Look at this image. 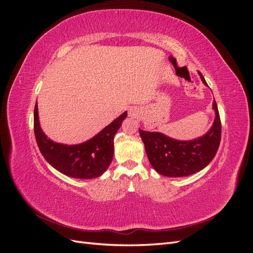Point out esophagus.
<instances>
[{
    "label": "esophagus",
    "mask_w": 253,
    "mask_h": 253,
    "mask_svg": "<svg viewBox=\"0 0 253 253\" xmlns=\"http://www.w3.org/2000/svg\"><path fill=\"white\" fill-rule=\"evenodd\" d=\"M137 114H138V112H137L136 110H131V111H129V115H131V116L136 117Z\"/></svg>",
    "instance_id": "esophagus-1"
}]
</instances>
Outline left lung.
<instances>
[{
  "label": "left lung",
  "instance_id": "1",
  "mask_svg": "<svg viewBox=\"0 0 253 253\" xmlns=\"http://www.w3.org/2000/svg\"><path fill=\"white\" fill-rule=\"evenodd\" d=\"M200 74L204 84H207ZM215 112L212 127L197 139L181 141L170 138L162 133L148 132L139 128L145 153L155 171L169 177H181L203 170L215 156L220 142L221 124L217 104L213 100Z\"/></svg>",
  "mask_w": 253,
  "mask_h": 253
}]
</instances>
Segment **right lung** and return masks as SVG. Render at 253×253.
<instances>
[{"instance_id":"add662e5","label":"right lung","mask_w":253,"mask_h":253,"mask_svg":"<svg viewBox=\"0 0 253 253\" xmlns=\"http://www.w3.org/2000/svg\"><path fill=\"white\" fill-rule=\"evenodd\" d=\"M126 116L127 112H125L85 142L66 145L53 142L43 133L36 103L34 112L36 140L43 157L59 172L74 178H95L102 175L111 165L114 156V136Z\"/></svg>"}]
</instances>
